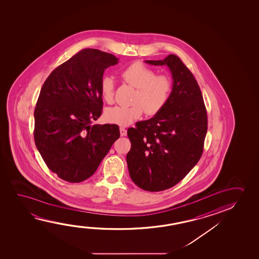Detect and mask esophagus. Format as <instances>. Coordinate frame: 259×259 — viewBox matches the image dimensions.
<instances>
[{
	"label": "esophagus",
	"mask_w": 259,
	"mask_h": 259,
	"mask_svg": "<svg viewBox=\"0 0 259 259\" xmlns=\"http://www.w3.org/2000/svg\"><path fill=\"white\" fill-rule=\"evenodd\" d=\"M120 135H121V136H126V135H127L126 129H124L123 127H120Z\"/></svg>",
	"instance_id": "1"
}]
</instances>
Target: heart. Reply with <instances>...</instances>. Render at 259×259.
<instances>
[{"label":"heart","mask_w":259,"mask_h":259,"mask_svg":"<svg viewBox=\"0 0 259 259\" xmlns=\"http://www.w3.org/2000/svg\"><path fill=\"white\" fill-rule=\"evenodd\" d=\"M120 75L124 82L136 88L133 98L134 105L108 108L105 113V118L108 123L127 126L140 118L144 110L147 115H153L165 106L171 90V83L167 76L155 75L154 70L141 62L129 65ZM114 89L113 78L104 76L100 82V94L106 102L113 101Z\"/></svg>","instance_id":"obj_1"}]
</instances>
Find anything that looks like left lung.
<instances>
[{"mask_svg":"<svg viewBox=\"0 0 259 259\" xmlns=\"http://www.w3.org/2000/svg\"><path fill=\"white\" fill-rule=\"evenodd\" d=\"M165 65L172 89L165 106L152 118L127 130L131 150L126 155L132 181L147 191H161L180 183L199 161L208 129L203 97L194 76L176 55L145 60Z\"/></svg>","mask_w":259,"mask_h":259,"instance_id":"obj_1","label":"left lung"}]
</instances>
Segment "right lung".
<instances>
[{"label":"right lung","instance_id":"add662e5","mask_svg":"<svg viewBox=\"0 0 259 259\" xmlns=\"http://www.w3.org/2000/svg\"><path fill=\"white\" fill-rule=\"evenodd\" d=\"M118 62L85 49L56 68L44 82L34 111V141L49 169L68 183L92 176L120 136L116 124H94L102 114L100 82Z\"/></svg>","mask_w":259,"mask_h":259}]
</instances>
